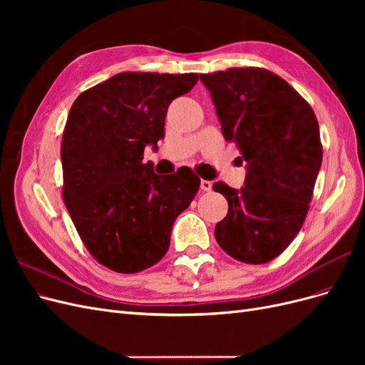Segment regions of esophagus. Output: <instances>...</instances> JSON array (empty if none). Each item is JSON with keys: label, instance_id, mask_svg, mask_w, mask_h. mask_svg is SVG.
I'll return each instance as SVG.
<instances>
[{"label": "esophagus", "instance_id": "34e87169", "mask_svg": "<svg viewBox=\"0 0 365 365\" xmlns=\"http://www.w3.org/2000/svg\"><path fill=\"white\" fill-rule=\"evenodd\" d=\"M212 187H213V182L212 181H207V180H202L201 181V189L204 192H212Z\"/></svg>", "mask_w": 365, "mask_h": 365}]
</instances>
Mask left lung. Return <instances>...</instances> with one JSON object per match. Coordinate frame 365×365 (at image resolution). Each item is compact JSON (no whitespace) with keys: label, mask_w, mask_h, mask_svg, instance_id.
<instances>
[{"label":"left lung","mask_w":365,"mask_h":365,"mask_svg":"<svg viewBox=\"0 0 365 365\" xmlns=\"http://www.w3.org/2000/svg\"><path fill=\"white\" fill-rule=\"evenodd\" d=\"M200 76L225 140L236 143L239 160L247 161L240 190L213 184L228 201L216 242L239 262L267 263L288 248L309 212L323 160L317 117L288 82L264 68Z\"/></svg>","instance_id":"8db88e82"}]
</instances>
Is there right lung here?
<instances>
[{
    "instance_id": "obj_1",
    "label": "right lung",
    "mask_w": 365,
    "mask_h": 365,
    "mask_svg": "<svg viewBox=\"0 0 365 365\" xmlns=\"http://www.w3.org/2000/svg\"><path fill=\"white\" fill-rule=\"evenodd\" d=\"M196 82V73L125 71L83 91L70 109L62 197L86 250L115 272L158 263L175 219L200 190L190 168L161 176L143 163L145 148L164 137L169 105Z\"/></svg>"
}]
</instances>
